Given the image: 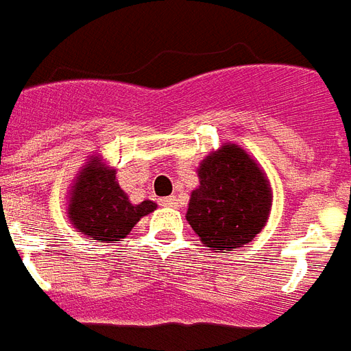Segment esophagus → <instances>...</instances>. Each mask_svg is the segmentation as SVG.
Here are the masks:
<instances>
[{
  "label": "esophagus",
  "instance_id": "esophagus-1",
  "mask_svg": "<svg viewBox=\"0 0 351 351\" xmlns=\"http://www.w3.org/2000/svg\"><path fill=\"white\" fill-rule=\"evenodd\" d=\"M164 206H178V198L176 196H168V198H162Z\"/></svg>",
  "mask_w": 351,
  "mask_h": 351
}]
</instances>
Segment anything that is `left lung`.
I'll return each instance as SVG.
<instances>
[{
	"instance_id": "1",
	"label": "left lung",
	"mask_w": 351,
	"mask_h": 351,
	"mask_svg": "<svg viewBox=\"0 0 351 351\" xmlns=\"http://www.w3.org/2000/svg\"><path fill=\"white\" fill-rule=\"evenodd\" d=\"M200 187L189 200L187 221L206 247L228 253L259 234L267 225L272 193L257 162L238 145L204 158Z\"/></svg>"
}]
</instances>
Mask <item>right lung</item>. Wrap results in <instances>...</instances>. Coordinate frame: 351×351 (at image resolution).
Masks as SVG:
<instances>
[{
    "mask_svg": "<svg viewBox=\"0 0 351 351\" xmlns=\"http://www.w3.org/2000/svg\"><path fill=\"white\" fill-rule=\"evenodd\" d=\"M155 208L156 204L151 200L132 204L117 183L115 170L94 158L77 178L68 213L84 238L121 242L134 225Z\"/></svg>",
    "mask_w": 351,
    "mask_h": 351,
    "instance_id": "1",
    "label": "right lung"
}]
</instances>
